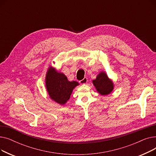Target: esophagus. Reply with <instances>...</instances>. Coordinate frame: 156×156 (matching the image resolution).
Segmentation results:
<instances>
[{
    "label": "esophagus",
    "instance_id": "1",
    "mask_svg": "<svg viewBox=\"0 0 156 156\" xmlns=\"http://www.w3.org/2000/svg\"><path fill=\"white\" fill-rule=\"evenodd\" d=\"M87 81H88L87 78V77H85L83 80H81L80 81V83L81 84H86V83H87Z\"/></svg>",
    "mask_w": 156,
    "mask_h": 156
}]
</instances>
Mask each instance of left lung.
<instances>
[{"label":"left lung","instance_id":"obj_1","mask_svg":"<svg viewBox=\"0 0 156 156\" xmlns=\"http://www.w3.org/2000/svg\"><path fill=\"white\" fill-rule=\"evenodd\" d=\"M93 81V84L97 91L102 95L109 94L114 88V85L105 72H101L97 76V78Z\"/></svg>","mask_w":156,"mask_h":156}]
</instances>
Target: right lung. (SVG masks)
I'll list each match as a JSON object with an SVG mask.
<instances>
[{
	"mask_svg": "<svg viewBox=\"0 0 156 156\" xmlns=\"http://www.w3.org/2000/svg\"><path fill=\"white\" fill-rule=\"evenodd\" d=\"M79 83L69 81L63 73L57 72L54 68H48L45 77V86L49 96L59 104L63 105L69 100L70 95Z\"/></svg>",
	"mask_w": 156,
	"mask_h": 156,
	"instance_id": "obj_1",
	"label": "right lung"
}]
</instances>
